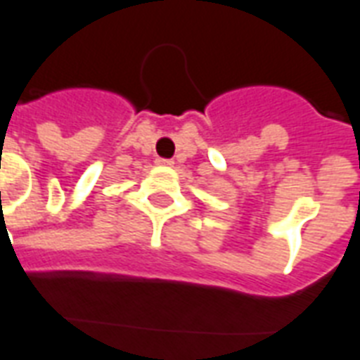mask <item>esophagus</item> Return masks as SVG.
Instances as JSON below:
<instances>
[{"label":"esophagus","instance_id":"1","mask_svg":"<svg viewBox=\"0 0 360 360\" xmlns=\"http://www.w3.org/2000/svg\"><path fill=\"white\" fill-rule=\"evenodd\" d=\"M160 166H173V160L169 158H158Z\"/></svg>","mask_w":360,"mask_h":360}]
</instances>
